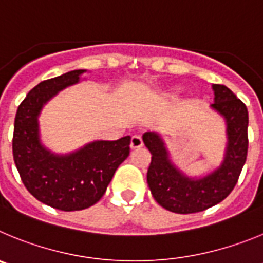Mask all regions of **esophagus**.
I'll return each mask as SVG.
<instances>
[{
    "label": "esophagus",
    "instance_id": "1",
    "mask_svg": "<svg viewBox=\"0 0 263 263\" xmlns=\"http://www.w3.org/2000/svg\"><path fill=\"white\" fill-rule=\"evenodd\" d=\"M129 146H131V149L141 148V146H143V139H141V136H139V135H135V136H132Z\"/></svg>",
    "mask_w": 263,
    "mask_h": 263
}]
</instances>
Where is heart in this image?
Returning <instances> with one entry per match:
<instances>
[{
    "instance_id": "obj_1",
    "label": "heart",
    "mask_w": 263,
    "mask_h": 263,
    "mask_svg": "<svg viewBox=\"0 0 263 263\" xmlns=\"http://www.w3.org/2000/svg\"><path fill=\"white\" fill-rule=\"evenodd\" d=\"M174 90H176V89H174Z\"/></svg>"
}]
</instances>
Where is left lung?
Instances as JSON below:
<instances>
[{
	"mask_svg": "<svg viewBox=\"0 0 263 263\" xmlns=\"http://www.w3.org/2000/svg\"><path fill=\"white\" fill-rule=\"evenodd\" d=\"M211 108L226 122L227 144L219 166L200 177L187 176L170 157L157 132H145L143 141L152 155L146 182L156 202L176 214H194L224 200L233 190L248 155L247 106L224 85H212Z\"/></svg>",
	"mask_w": 263,
	"mask_h": 263,
	"instance_id": "obj_1",
	"label": "left lung"
}]
</instances>
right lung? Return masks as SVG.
<instances>
[{
  "label": "right lung",
  "instance_id": "right-lung-1",
  "mask_svg": "<svg viewBox=\"0 0 263 263\" xmlns=\"http://www.w3.org/2000/svg\"><path fill=\"white\" fill-rule=\"evenodd\" d=\"M86 69L46 80L30 90L16 110L13 156L28 193L61 211H80L106 193L115 170L129 155L131 137L94 140L69 153H55L40 139L39 115L61 90L79 84Z\"/></svg>",
  "mask_w": 263,
  "mask_h": 263
}]
</instances>
